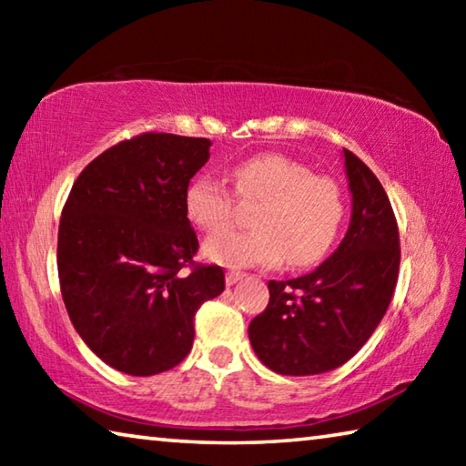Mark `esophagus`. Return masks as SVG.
Returning a JSON list of instances; mask_svg holds the SVG:
<instances>
[{
	"label": "esophagus",
	"instance_id": "obj_1",
	"mask_svg": "<svg viewBox=\"0 0 466 466\" xmlns=\"http://www.w3.org/2000/svg\"><path fill=\"white\" fill-rule=\"evenodd\" d=\"M244 278H247V273H244V271L230 269V271L226 273V283H228V286H234V283H238V281L244 279Z\"/></svg>",
	"mask_w": 466,
	"mask_h": 466
}]
</instances>
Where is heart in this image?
I'll return each instance as SVG.
<instances>
[{
	"label": "heart",
	"instance_id": "obj_1",
	"mask_svg": "<svg viewBox=\"0 0 466 466\" xmlns=\"http://www.w3.org/2000/svg\"><path fill=\"white\" fill-rule=\"evenodd\" d=\"M234 190L242 201L257 203L250 230H228L205 242L211 261L248 267H291L317 263L333 247L345 222V195L333 178L317 177L310 167L281 154H257L232 170ZM232 188L209 177H197L185 191V211L205 232H219L232 222Z\"/></svg>",
	"mask_w": 466,
	"mask_h": 466
}]
</instances>
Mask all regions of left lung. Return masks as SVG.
I'll return each mask as SVG.
<instances>
[{
	"label": "left lung",
	"instance_id": "1",
	"mask_svg": "<svg viewBox=\"0 0 466 466\" xmlns=\"http://www.w3.org/2000/svg\"><path fill=\"white\" fill-rule=\"evenodd\" d=\"M343 154L353 195L343 242L312 273L271 279L269 304L248 327L258 360L283 376L343 366L380 325L397 288L400 240L389 195L356 154Z\"/></svg>",
	"mask_w": 466,
	"mask_h": 466
}]
</instances>
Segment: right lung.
<instances>
[{
  "label": "right lung",
  "instance_id": "1",
  "mask_svg": "<svg viewBox=\"0 0 466 466\" xmlns=\"http://www.w3.org/2000/svg\"><path fill=\"white\" fill-rule=\"evenodd\" d=\"M211 141L139 133L86 167L63 205L57 269L63 304L86 345L119 372L152 376L193 347L195 314L226 288L195 261L185 191Z\"/></svg>",
  "mask_w": 466,
  "mask_h": 466
}]
</instances>
